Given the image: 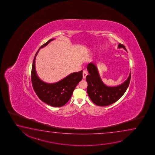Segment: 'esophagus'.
Masks as SVG:
<instances>
[{"label":"esophagus","mask_w":155,"mask_h":155,"mask_svg":"<svg viewBox=\"0 0 155 155\" xmlns=\"http://www.w3.org/2000/svg\"><path fill=\"white\" fill-rule=\"evenodd\" d=\"M82 75H83V78L85 79L87 75V73L86 71H83V73H82Z\"/></svg>","instance_id":"34e87169"}]
</instances>
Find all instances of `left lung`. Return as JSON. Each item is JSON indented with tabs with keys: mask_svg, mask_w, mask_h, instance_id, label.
<instances>
[{
	"mask_svg": "<svg viewBox=\"0 0 155 155\" xmlns=\"http://www.w3.org/2000/svg\"><path fill=\"white\" fill-rule=\"evenodd\" d=\"M126 49L124 45L119 43L118 48ZM89 74L86 76L88 84L87 93L92 102L100 106L111 105L120 98L129 87L131 79V72L125 81L118 86H106L102 81L97 67L94 63H89L87 67Z\"/></svg>",
	"mask_w": 155,
	"mask_h": 155,
	"instance_id": "left-lung-1",
	"label": "left lung"
}]
</instances>
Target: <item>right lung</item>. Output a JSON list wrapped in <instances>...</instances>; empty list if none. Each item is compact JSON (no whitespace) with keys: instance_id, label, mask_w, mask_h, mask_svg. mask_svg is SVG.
Wrapping results in <instances>:
<instances>
[{"instance_id":"right-lung-1","label":"right lung","mask_w":155,"mask_h":155,"mask_svg":"<svg viewBox=\"0 0 155 155\" xmlns=\"http://www.w3.org/2000/svg\"><path fill=\"white\" fill-rule=\"evenodd\" d=\"M53 39H50L42 45L35 56L32 66V84L35 92L42 101L53 107H61L68 101L77 84L81 81L83 71L71 74L60 81L53 84H48L39 79L35 69L36 57L39 49L46 46Z\"/></svg>"}]
</instances>
